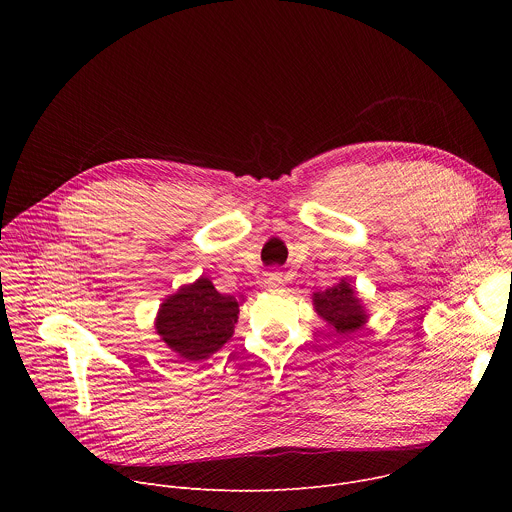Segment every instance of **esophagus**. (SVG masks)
I'll return each instance as SVG.
<instances>
[{"instance_id": "34e87169", "label": "esophagus", "mask_w": 512, "mask_h": 512, "mask_svg": "<svg viewBox=\"0 0 512 512\" xmlns=\"http://www.w3.org/2000/svg\"><path fill=\"white\" fill-rule=\"evenodd\" d=\"M265 285H267L269 291H279L285 285V275L281 271H271V273H267Z\"/></svg>"}]
</instances>
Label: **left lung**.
Instances as JSON below:
<instances>
[{
  "instance_id": "1",
  "label": "left lung",
  "mask_w": 512,
  "mask_h": 512,
  "mask_svg": "<svg viewBox=\"0 0 512 512\" xmlns=\"http://www.w3.org/2000/svg\"><path fill=\"white\" fill-rule=\"evenodd\" d=\"M316 314L326 322L334 336H350L369 322V312L350 279L342 277L324 291L312 294Z\"/></svg>"
}]
</instances>
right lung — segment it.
Masks as SVG:
<instances>
[{
  "label": "right lung",
  "instance_id": "1",
  "mask_svg": "<svg viewBox=\"0 0 512 512\" xmlns=\"http://www.w3.org/2000/svg\"><path fill=\"white\" fill-rule=\"evenodd\" d=\"M243 302V296L218 294L208 277H198L160 304L156 334L180 358L204 360L233 338Z\"/></svg>",
  "mask_w": 512,
  "mask_h": 512
}]
</instances>
